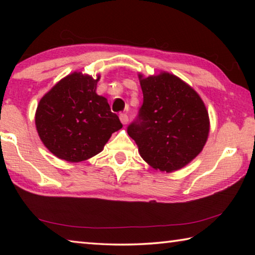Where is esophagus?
<instances>
[{"instance_id": "1", "label": "esophagus", "mask_w": 255, "mask_h": 255, "mask_svg": "<svg viewBox=\"0 0 255 255\" xmlns=\"http://www.w3.org/2000/svg\"><path fill=\"white\" fill-rule=\"evenodd\" d=\"M120 122H122L123 125H127L128 124V116L126 114H122L119 116Z\"/></svg>"}]
</instances>
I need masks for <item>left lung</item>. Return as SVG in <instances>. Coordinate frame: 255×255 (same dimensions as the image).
Returning a JSON list of instances; mask_svg holds the SVG:
<instances>
[{
	"label": "left lung",
	"mask_w": 255,
	"mask_h": 255,
	"mask_svg": "<svg viewBox=\"0 0 255 255\" xmlns=\"http://www.w3.org/2000/svg\"><path fill=\"white\" fill-rule=\"evenodd\" d=\"M143 106L127 128L141 158L155 170H180L199 154L208 139L210 123L202 99L171 73L138 74Z\"/></svg>",
	"instance_id": "obj_1"
}]
</instances>
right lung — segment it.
<instances>
[{"label":"right lung","mask_w":255,"mask_h":255,"mask_svg":"<svg viewBox=\"0 0 255 255\" xmlns=\"http://www.w3.org/2000/svg\"><path fill=\"white\" fill-rule=\"evenodd\" d=\"M100 75L74 72L57 82L38 103L34 123L50 153L77 163L101 152L123 128L105 97L97 94Z\"/></svg>","instance_id":"obj_1"}]
</instances>
